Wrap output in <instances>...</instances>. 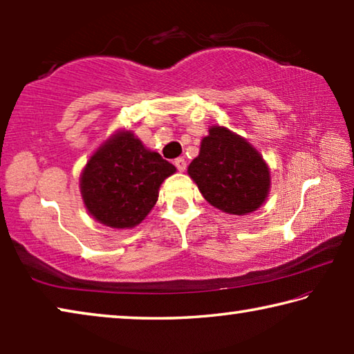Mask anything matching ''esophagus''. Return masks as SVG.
<instances>
[{
    "instance_id": "1",
    "label": "esophagus",
    "mask_w": 354,
    "mask_h": 354,
    "mask_svg": "<svg viewBox=\"0 0 354 354\" xmlns=\"http://www.w3.org/2000/svg\"><path fill=\"white\" fill-rule=\"evenodd\" d=\"M175 165L179 171H184L185 167H187V162H185L184 158H178V159H175Z\"/></svg>"
}]
</instances>
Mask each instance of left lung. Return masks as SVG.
I'll list each match as a JSON object with an SVG mask.
<instances>
[{
	"label": "left lung",
	"instance_id": "8db88e82",
	"mask_svg": "<svg viewBox=\"0 0 354 354\" xmlns=\"http://www.w3.org/2000/svg\"><path fill=\"white\" fill-rule=\"evenodd\" d=\"M187 173L209 205L232 215L259 209L270 190V170L259 151L223 127L203 137Z\"/></svg>",
	"mask_w": 354,
	"mask_h": 354
}]
</instances>
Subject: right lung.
Returning a JSON list of instances; mask_svg holds the SVG:
<instances>
[{"label":"right lung","mask_w":354,"mask_h":354,"mask_svg":"<svg viewBox=\"0 0 354 354\" xmlns=\"http://www.w3.org/2000/svg\"><path fill=\"white\" fill-rule=\"evenodd\" d=\"M175 171V165L148 149L131 131H117L84 167L82 201L100 223L129 230L149 214L160 184Z\"/></svg>","instance_id":"add662e5"}]
</instances>
